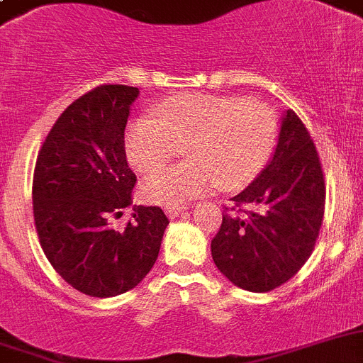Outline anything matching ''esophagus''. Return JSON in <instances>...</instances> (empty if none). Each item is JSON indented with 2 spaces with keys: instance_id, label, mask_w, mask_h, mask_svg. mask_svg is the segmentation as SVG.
<instances>
[{
  "instance_id": "obj_1",
  "label": "esophagus",
  "mask_w": 363,
  "mask_h": 363,
  "mask_svg": "<svg viewBox=\"0 0 363 363\" xmlns=\"http://www.w3.org/2000/svg\"><path fill=\"white\" fill-rule=\"evenodd\" d=\"M186 210H188V208H186V204H172V206H166V213H168L169 218L179 217V215L184 213Z\"/></svg>"
}]
</instances>
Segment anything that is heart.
<instances>
[{"label":"heart","instance_id":"b5f03b06","mask_svg":"<svg viewBox=\"0 0 363 363\" xmlns=\"http://www.w3.org/2000/svg\"><path fill=\"white\" fill-rule=\"evenodd\" d=\"M275 112L242 97L189 94L166 99L153 117L126 130V155L141 174L161 169L184 148L188 161L150 175L141 186L148 202L172 206L220 184L238 189L262 172L275 148Z\"/></svg>","mask_w":363,"mask_h":363}]
</instances>
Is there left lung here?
Instances as JSON below:
<instances>
[{
    "label": "left lung",
    "instance_id": "left-lung-1",
    "mask_svg": "<svg viewBox=\"0 0 363 363\" xmlns=\"http://www.w3.org/2000/svg\"><path fill=\"white\" fill-rule=\"evenodd\" d=\"M231 201L211 240L215 266L246 291L286 284L313 253L325 206L315 143L293 110L284 113L271 161Z\"/></svg>",
    "mask_w": 363,
    "mask_h": 363
}]
</instances>
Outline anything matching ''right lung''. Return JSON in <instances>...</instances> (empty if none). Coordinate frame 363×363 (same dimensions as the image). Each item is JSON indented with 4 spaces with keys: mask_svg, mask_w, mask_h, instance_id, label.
<instances>
[{
    "mask_svg": "<svg viewBox=\"0 0 363 363\" xmlns=\"http://www.w3.org/2000/svg\"><path fill=\"white\" fill-rule=\"evenodd\" d=\"M139 88L101 84L65 110L38 153L32 182L39 244L61 279L84 295L108 298L141 282L169 224L157 206H133V220L110 217L132 204L135 174L125 150Z\"/></svg>",
    "mask_w": 363,
    "mask_h": 363,
    "instance_id": "add662e5",
    "label": "right lung"
}]
</instances>
